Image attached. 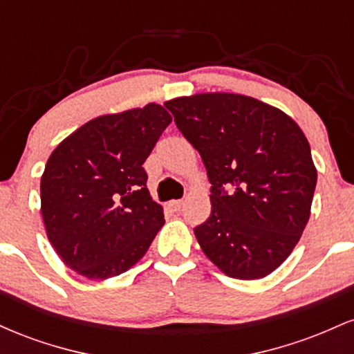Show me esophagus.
Returning a JSON list of instances; mask_svg holds the SVG:
<instances>
[{
    "label": "esophagus",
    "instance_id": "34e87169",
    "mask_svg": "<svg viewBox=\"0 0 354 354\" xmlns=\"http://www.w3.org/2000/svg\"><path fill=\"white\" fill-rule=\"evenodd\" d=\"M183 205H185L183 200H174V201L169 203V208H171L173 211H180L183 208Z\"/></svg>",
    "mask_w": 354,
    "mask_h": 354
}]
</instances>
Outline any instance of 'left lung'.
<instances>
[{"label": "left lung", "mask_w": 354, "mask_h": 354, "mask_svg": "<svg viewBox=\"0 0 354 354\" xmlns=\"http://www.w3.org/2000/svg\"><path fill=\"white\" fill-rule=\"evenodd\" d=\"M211 183V214L194 228L203 253L236 279L265 278L310 219V143L281 109L250 96L203 93L166 101Z\"/></svg>", "instance_id": "obj_1"}]
</instances>
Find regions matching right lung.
<instances>
[{"instance_id":"1","label":"right lung","mask_w":354,"mask_h":354,"mask_svg":"<svg viewBox=\"0 0 354 354\" xmlns=\"http://www.w3.org/2000/svg\"><path fill=\"white\" fill-rule=\"evenodd\" d=\"M171 116L156 103L88 121L51 153L41 176L46 234L63 263L89 279L128 271L165 225L143 163Z\"/></svg>"}]
</instances>
